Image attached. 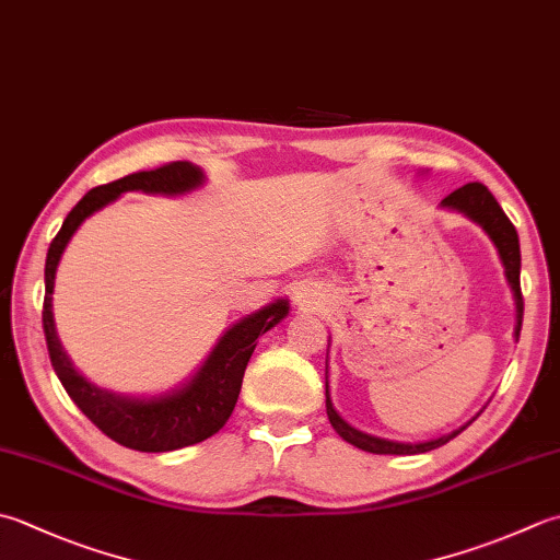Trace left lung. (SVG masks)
I'll use <instances>...</instances> for the list:
<instances>
[{"label":"left lung","mask_w":560,"mask_h":560,"mask_svg":"<svg viewBox=\"0 0 560 560\" xmlns=\"http://www.w3.org/2000/svg\"><path fill=\"white\" fill-rule=\"evenodd\" d=\"M442 206L446 208H454V211H462L466 213L470 221H476L478 225H483L486 233L490 235L492 243H495L498 252H500V259H502V267H505V277L510 281V289L514 293V305H517V327H514V337L520 339V330H522V315H524V299H522V287H520V267H522V257H520V237H517V230L510 223V218L502 211L500 203L495 201V196L488 191V186H483L480 182H470L464 184L462 189H456L442 199ZM327 393V388H325ZM325 408H327V418H330V424L335 427V432L342 436L345 442L354 444L359 448H364V452L371 454H424V452H432V448L446 444L448 440H454V436L466 430H456L452 434H444L440 440H432V442H422V444H400V442H388V440H378V436H371L354 430V427H349L332 408V400H330V393H327V400H325Z\"/></svg>","instance_id":"1"}]
</instances>
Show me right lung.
<instances>
[{
  "instance_id": "right-lung-1",
  "label": "right lung",
  "mask_w": 560,
  "mask_h": 560,
  "mask_svg": "<svg viewBox=\"0 0 560 560\" xmlns=\"http://www.w3.org/2000/svg\"><path fill=\"white\" fill-rule=\"evenodd\" d=\"M203 182V172L189 162H170L158 170L133 172L124 179L94 186L84 199L77 203L65 218L60 233L52 237L46 257V299H43V332L50 354V364L58 374L62 388L74 400L86 418H90L108 440L136 452H174V448L199 444L213 436L228 422L235 410V402L243 388V376L247 361L255 352L257 337L271 330L281 317H287L289 303L277 301L235 323L221 337V342L196 376L184 388L152 400L120 398L108 390H98L86 383L72 369L68 354L62 352L52 325V281L55 269L68 247L74 230L82 225L98 208L112 203L124 191H148V194H184L196 189Z\"/></svg>"
}]
</instances>
